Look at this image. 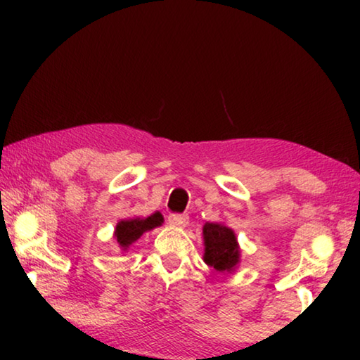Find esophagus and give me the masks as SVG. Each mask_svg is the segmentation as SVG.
<instances>
[{"label":"esophagus","instance_id":"1","mask_svg":"<svg viewBox=\"0 0 360 360\" xmlns=\"http://www.w3.org/2000/svg\"><path fill=\"white\" fill-rule=\"evenodd\" d=\"M168 222H169V225H173V227H186L188 222V216L187 214H169Z\"/></svg>","mask_w":360,"mask_h":360}]
</instances>
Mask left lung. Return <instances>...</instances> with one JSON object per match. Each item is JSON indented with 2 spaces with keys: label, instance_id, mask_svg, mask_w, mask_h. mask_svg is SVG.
I'll return each instance as SVG.
<instances>
[{
  "label": "left lung",
  "instance_id": "8db88e82",
  "mask_svg": "<svg viewBox=\"0 0 360 360\" xmlns=\"http://www.w3.org/2000/svg\"><path fill=\"white\" fill-rule=\"evenodd\" d=\"M206 265L219 273H231L240 264V246L235 231L224 224L206 222L203 225Z\"/></svg>",
  "mask_w": 360,
  "mask_h": 360
}]
</instances>
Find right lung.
Listing matches in <instances>:
<instances>
[{"label": "right lung", "instance_id": "obj_1", "mask_svg": "<svg viewBox=\"0 0 360 360\" xmlns=\"http://www.w3.org/2000/svg\"><path fill=\"white\" fill-rule=\"evenodd\" d=\"M163 224V216L160 212H154L149 217H136V219H127V221H120L115 225L114 238L122 251H127L133 243L141 238L144 231H149L155 227H160Z\"/></svg>", "mask_w": 360, "mask_h": 360}]
</instances>
